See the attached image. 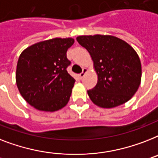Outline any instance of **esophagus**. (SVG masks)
Wrapping results in <instances>:
<instances>
[{
    "instance_id": "34e87169",
    "label": "esophagus",
    "mask_w": 158,
    "mask_h": 158,
    "mask_svg": "<svg viewBox=\"0 0 158 158\" xmlns=\"http://www.w3.org/2000/svg\"><path fill=\"white\" fill-rule=\"evenodd\" d=\"M87 72H88V69H87V68H83V71L79 74V78H80V79H83Z\"/></svg>"
}]
</instances>
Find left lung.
Here are the masks:
<instances>
[{
  "label": "left lung",
  "mask_w": 158,
  "mask_h": 158,
  "mask_svg": "<svg viewBox=\"0 0 158 158\" xmlns=\"http://www.w3.org/2000/svg\"><path fill=\"white\" fill-rule=\"evenodd\" d=\"M76 40L90 53L98 75L97 85L88 90L92 102L114 108L129 101L141 80V63L134 48L112 35H81Z\"/></svg>",
  "instance_id": "left-lung-1"
}]
</instances>
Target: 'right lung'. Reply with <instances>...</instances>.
<instances>
[{"mask_svg": "<svg viewBox=\"0 0 158 158\" xmlns=\"http://www.w3.org/2000/svg\"><path fill=\"white\" fill-rule=\"evenodd\" d=\"M72 38H54L26 48L19 56L16 83L22 97L42 111L53 112L68 103L75 79L67 72Z\"/></svg>", "mask_w": 158, "mask_h": 158, "instance_id": "1", "label": "right lung"}]
</instances>
